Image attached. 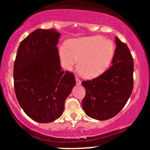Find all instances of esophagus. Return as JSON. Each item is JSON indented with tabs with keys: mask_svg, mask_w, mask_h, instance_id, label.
Instances as JSON below:
<instances>
[{
	"mask_svg": "<svg viewBox=\"0 0 150 150\" xmlns=\"http://www.w3.org/2000/svg\"><path fill=\"white\" fill-rule=\"evenodd\" d=\"M75 81H76V84H77V85H80V84H81V81L79 80L78 78H77V77H76V78H75Z\"/></svg>",
	"mask_w": 150,
	"mask_h": 150,
	"instance_id": "esophagus-1",
	"label": "esophagus"
}]
</instances>
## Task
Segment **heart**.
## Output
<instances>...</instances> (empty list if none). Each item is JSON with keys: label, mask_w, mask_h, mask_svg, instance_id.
<instances>
[{"label": "heart", "mask_w": 150, "mask_h": 150, "mask_svg": "<svg viewBox=\"0 0 150 150\" xmlns=\"http://www.w3.org/2000/svg\"><path fill=\"white\" fill-rule=\"evenodd\" d=\"M62 66L71 71L77 63L84 77L94 78L103 73L111 63L114 46L113 42L100 36L73 39L68 48L61 46L58 51Z\"/></svg>", "instance_id": "1"}]
</instances>
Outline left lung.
Masks as SVG:
<instances>
[{
    "mask_svg": "<svg viewBox=\"0 0 150 150\" xmlns=\"http://www.w3.org/2000/svg\"><path fill=\"white\" fill-rule=\"evenodd\" d=\"M115 42L116 48L109 69L96 78L82 82L86 89L82 108L96 120H108L118 114L133 89V58L125 43L117 37Z\"/></svg>",
    "mask_w": 150,
    "mask_h": 150,
    "instance_id": "obj_1",
    "label": "left lung"
}]
</instances>
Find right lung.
Here are the masks:
<instances>
[{
    "mask_svg": "<svg viewBox=\"0 0 150 150\" xmlns=\"http://www.w3.org/2000/svg\"><path fill=\"white\" fill-rule=\"evenodd\" d=\"M59 37L54 29H37L22 41L17 52L13 69L17 99L38 123H50L61 116L76 83L73 73L61 70L56 46Z\"/></svg>",
    "mask_w": 150,
    "mask_h": 150,
    "instance_id": "right-lung-1",
    "label": "right lung"
}]
</instances>
